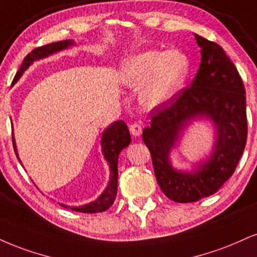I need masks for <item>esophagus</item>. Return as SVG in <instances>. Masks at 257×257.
<instances>
[{"mask_svg": "<svg viewBox=\"0 0 257 257\" xmlns=\"http://www.w3.org/2000/svg\"><path fill=\"white\" fill-rule=\"evenodd\" d=\"M129 131H131V134L133 135V137H135V138L141 137V134H142L141 125L137 124V123H134V124H132L131 126H129Z\"/></svg>", "mask_w": 257, "mask_h": 257, "instance_id": "obj_1", "label": "esophagus"}]
</instances>
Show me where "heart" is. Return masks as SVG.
<instances>
[{
    "label": "heart",
    "mask_w": 257,
    "mask_h": 257,
    "mask_svg": "<svg viewBox=\"0 0 257 257\" xmlns=\"http://www.w3.org/2000/svg\"><path fill=\"white\" fill-rule=\"evenodd\" d=\"M189 70V60L181 51L148 50L126 58L120 66L118 78L129 87H141V105L154 109L181 91Z\"/></svg>",
    "instance_id": "b5f03b06"
}]
</instances>
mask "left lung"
Returning <instances> with one entry per match:
<instances>
[{"instance_id": "8db88e82", "label": "left lung", "mask_w": 257, "mask_h": 257, "mask_svg": "<svg viewBox=\"0 0 257 257\" xmlns=\"http://www.w3.org/2000/svg\"><path fill=\"white\" fill-rule=\"evenodd\" d=\"M195 36L201 63L189 88L152 110V124L142 133L152 156L160 189L175 202L211 196L232 176L246 144L245 89L236 67L221 46ZM208 119L215 128L209 156L191 172L173 168L171 152L194 120Z\"/></svg>"}]
</instances>
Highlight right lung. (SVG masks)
<instances>
[{
	"instance_id": "1",
	"label": "right lung",
	"mask_w": 257,
	"mask_h": 257,
	"mask_svg": "<svg viewBox=\"0 0 257 257\" xmlns=\"http://www.w3.org/2000/svg\"><path fill=\"white\" fill-rule=\"evenodd\" d=\"M75 45V43L72 39L62 40V42L51 43V44L40 46V48L35 49L33 51H31L26 57L24 58L23 64L20 66V69L18 70L17 75L14 76L12 86L15 85L19 81L21 76L24 75L25 70L29 69V67L35 61L43 60V58L49 57L50 55L56 54L58 51L66 50V49L70 48V46ZM132 138L131 133H129L128 126L123 120H116V122L111 123L106 129L101 134V152H103L104 159L106 160L109 164L110 169V181L107 183L106 188L103 193L99 195L97 199L92 202L86 203L82 206H67L63 203H60L64 208H70L72 211L75 212H81V213H100L109 209L112 206L113 201L116 199L117 195V179H118V156L120 151L126 146H129L131 144ZM13 146L15 154H17V158L21 163L19 158V154H18V148L17 144H15V139L13 135Z\"/></svg>"
}]
</instances>
